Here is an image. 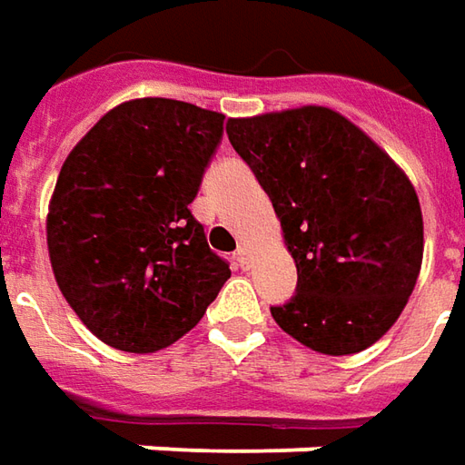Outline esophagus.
<instances>
[{"label":"esophagus","instance_id":"obj_1","mask_svg":"<svg viewBox=\"0 0 465 465\" xmlns=\"http://www.w3.org/2000/svg\"><path fill=\"white\" fill-rule=\"evenodd\" d=\"M235 261H238L240 269H248L251 266V251H248V245H240L238 251H235Z\"/></svg>","mask_w":465,"mask_h":465}]
</instances>
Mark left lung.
Masks as SVG:
<instances>
[{
  "label": "left lung",
  "mask_w": 465,
  "mask_h": 465,
  "mask_svg": "<svg viewBox=\"0 0 465 465\" xmlns=\"http://www.w3.org/2000/svg\"><path fill=\"white\" fill-rule=\"evenodd\" d=\"M227 138L269 194L297 294L271 317L325 356L384 338L412 294L425 251L412 182L384 148L330 107L230 117Z\"/></svg>",
  "instance_id": "left-lung-1"
}]
</instances>
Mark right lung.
Instances as JSON below:
<instances>
[{
    "mask_svg": "<svg viewBox=\"0 0 465 465\" xmlns=\"http://www.w3.org/2000/svg\"><path fill=\"white\" fill-rule=\"evenodd\" d=\"M223 123V112L179 99H130L64 161L45 220L53 276L109 348H168L230 279L189 210Z\"/></svg>",
    "mask_w": 465,
    "mask_h": 465,
    "instance_id": "add662e5",
    "label": "right lung"
}]
</instances>
